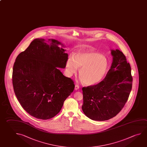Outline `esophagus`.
<instances>
[{
	"label": "esophagus",
	"instance_id": "obj_1",
	"mask_svg": "<svg viewBox=\"0 0 147 147\" xmlns=\"http://www.w3.org/2000/svg\"><path fill=\"white\" fill-rule=\"evenodd\" d=\"M79 88H80V86H79V85H77V84H76V85L75 86V90H78V89H79Z\"/></svg>",
	"mask_w": 147,
	"mask_h": 147
}]
</instances>
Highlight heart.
<instances>
[{
	"mask_svg": "<svg viewBox=\"0 0 147 147\" xmlns=\"http://www.w3.org/2000/svg\"><path fill=\"white\" fill-rule=\"evenodd\" d=\"M83 83L88 86L100 82L105 75L108 62L102 55L94 52H78L73 58L70 57L66 63V69L69 75L76 72Z\"/></svg>",
	"mask_w": 147,
	"mask_h": 147,
	"instance_id": "1",
	"label": "heart"
}]
</instances>
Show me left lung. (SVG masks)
I'll list each match as a JSON object with an SVG mask.
<instances>
[{"label":"left lung","mask_w":147,"mask_h":147,"mask_svg":"<svg viewBox=\"0 0 147 147\" xmlns=\"http://www.w3.org/2000/svg\"><path fill=\"white\" fill-rule=\"evenodd\" d=\"M111 51L113 60L104 79L82 88V111L93 120L105 121L116 116L123 108L131 90L129 63L120 51Z\"/></svg>","instance_id":"8db88e82"}]
</instances>
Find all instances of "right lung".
<instances>
[{"mask_svg": "<svg viewBox=\"0 0 147 147\" xmlns=\"http://www.w3.org/2000/svg\"><path fill=\"white\" fill-rule=\"evenodd\" d=\"M36 39L16 58L12 72L13 89L18 102L30 115L52 118L59 113L74 89V82L60 71L68 59L57 40Z\"/></svg>", "mask_w": 147, "mask_h": 147, "instance_id": "obj_1", "label": "right lung"}]
</instances>
